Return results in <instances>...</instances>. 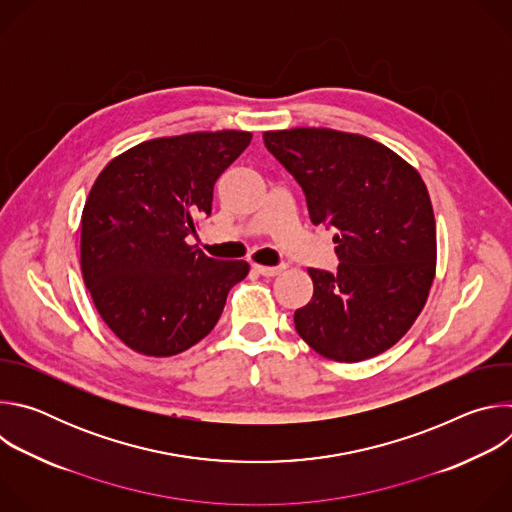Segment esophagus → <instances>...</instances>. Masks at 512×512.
I'll return each mask as SVG.
<instances>
[{"mask_svg": "<svg viewBox=\"0 0 512 512\" xmlns=\"http://www.w3.org/2000/svg\"><path fill=\"white\" fill-rule=\"evenodd\" d=\"M253 269L257 271V273H261L263 277H275L277 273H281L283 271V265H277V267H271V265H253Z\"/></svg>", "mask_w": 512, "mask_h": 512, "instance_id": "1", "label": "esophagus"}]
</instances>
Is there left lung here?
I'll use <instances>...</instances> for the list:
<instances>
[{
  "mask_svg": "<svg viewBox=\"0 0 512 512\" xmlns=\"http://www.w3.org/2000/svg\"><path fill=\"white\" fill-rule=\"evenodd\" d=\"M298 180L314 225L334 229L338 271L310 267L312 300L298 334L318 354L360 362L397 344L421 314L435 277V218L419 172L358 133L294 127L263 133Z\"/></svg>",
  "mask_w": 512,
  "mask_h": 512,
  "instance_id": "1",
  "label": "left lung"
}]
</instances>
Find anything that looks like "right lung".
I'll use <instances>...</instances> for the list:
<instances>
[{"mask_svg":"<svg viewBox=\"0 0 512 512\" xmlns=\"http://www.w3.org/2000/svg\"><path fill=\"white\" fill-rule=\"evenodd\" d=\"M251 137L223 129L141 141L97 176L81 218V271L99 316L131 350H188L247 277V261L212 259L186 237Z\"/></svg>","mask_w":512,"mask_h":512,"instance_id":"1","label":"right lung"}]
</instances>
